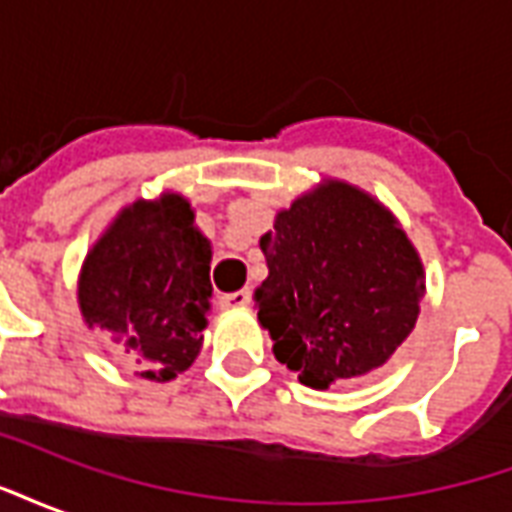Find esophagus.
Wrapping results in <instances>:
<instances>
[{
	"label": "esophagus",
	"mask_w": 512,
	"mask_h": 512,
	"mask_svg": "<svg viewBox=\"0 0 512 512\" xmlns=\"http://www.w3.org/2000/svg\"><path fill=\"white\" fill-rule=\"evenodd\" d=\"M249 299H252V293H249V290H235V293H224L222 307H224V310H241V307H246V304H249Z\"/></svg>",
	"instance_id": "esophagus-1"
}]
</instances>
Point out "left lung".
Here are the masks:
<instances>
[{"label":"left lung","instance_id":"left-lung-1","mask_svg":"<svg viewBox=\"0 0 512 512\" xmlns=\"http://www.w3.org/2000/svg\"><path fill=\"white\" fill-rule=\"evenodd\" d=\"M260 249L257 321L301 384L367 376L414 332L425 268L395 213L365 189L321 180L274 216Z\"/></svg>","mask_w":512,"mask_h":512}]
</instances>
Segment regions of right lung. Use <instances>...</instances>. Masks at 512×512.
<instances>
[{"instance_id":"1","label":"right lung","mask_w":512,"mask_h":512,"mask_svg":"<svg viewBox=\"0 0 512 512\" xmlns=\"http://www.w3.org/2000/svg\"><path fill=\"white\" fill-rule=\"evenodd\" d=\"M211 241L178 191L120 208L79 271V310L145 381H172L202 351Z\"/></svg>"}]
</instances>
